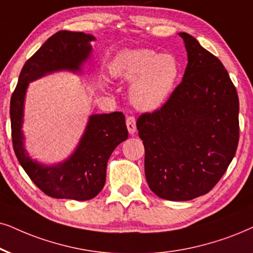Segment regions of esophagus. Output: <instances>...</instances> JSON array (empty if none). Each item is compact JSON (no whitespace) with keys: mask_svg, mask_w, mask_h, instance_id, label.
Instances as JSON below:
<instances>
[{"mask_svg":"<svg viewBox=\"0 0 253 253\" xmlns=\"http://www.w3.org/2000/svg\"><path fill=\"white\" fill-rule=\"evenodd\" d=\"M126 125L127 128H128V132L130 134H134L136 130V120L134 116H127L126 118Z\"/></svg>","mask_w":253,"mask_h":253,"instance_id":"obj_1","label":"esophagus"}]
</instances>
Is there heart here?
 Returning <instances> with one entry per match:
<instances>
[{
	"label": "heart",
	"mask_w": 253,
	"mask_h": 253,
	"mask_svg": "<svg viewBox=\"0 0 253 253\" xmlns=\"http://www.w3.org/2000/svg\"><path fill=\"white\" fill-rule=\"evenodd\" d=\"M112 75L134 82L132 100L142 110L159 107L176 84L180 65L174 56L160 55L149 49L124 50L114 58Z\"/></svg>",
	"instance_id": "heart-1"
}]
</instances>
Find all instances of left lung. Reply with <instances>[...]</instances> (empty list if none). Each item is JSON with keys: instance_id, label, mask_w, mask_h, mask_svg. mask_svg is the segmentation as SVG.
<instances>
[{"instance_id": "obj_1", "label": "left lung", "mask_w": 253, "mask_h": 253, "mask_svg": "<svg viewBox=\"0 0 253 253\" xmlns=\"http://www.w3.org/2000/svg\"><path fill=\"white\" fill-rule=\"evenodd\" d=\"M188 52L183 79L164 106L136 121L150 190L169 201L209 193L224 175L239 140V100L220 60L180 33Z\"/></svg>"}]
</instances>
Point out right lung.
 Wrapping results in <instances>:
<instances>
[{
  "instance_id": "right-lung-1",
  "label": "right lung",
  "mask_w": 253,
  "mask_h": 253,
  "mask_svg": "<svg viewBox=\"0 0 253 253\" xmlns=\"http://www.w3.org/2000/svg\"><path fill=\"white\" fill-rule=\"evenodd\" d=\"M95 38L84 33L62 30L52 35L27 60L10 100L11 137L16 158L31 181L47 196L87 201L100 193L106 167L116 147L128 137L121 112L93 114L73 154L62 164L44 166L29 158L23 146V106L29 83L47 73L69 70L81 72Z\"/></svg>"
}]
</instances>
